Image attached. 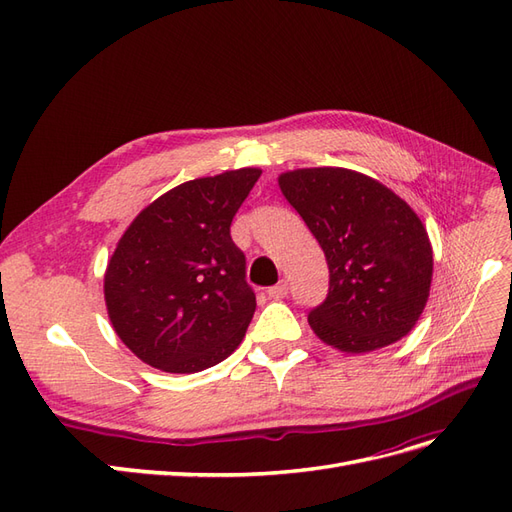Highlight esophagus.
<instances>
[{"instance_id": "obj_1", "label": "esophagus", "mask_w": 512, "mask_h": 512, "mask_svg": "<svg viewBox=\"0 0 512 512\" xmlns=\"http://www.w3.org/2000/svg\"><path fill=\"white\" fill-rule=\"evenodd\" d=\"M267 294H269L271 299H284L286 294H288V284H286V282L275 284V286H271V288L267 290Z\"/></svg>"}]
</instances>
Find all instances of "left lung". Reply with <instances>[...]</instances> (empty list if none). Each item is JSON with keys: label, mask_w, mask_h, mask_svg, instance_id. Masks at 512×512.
Wrapping results in <instances>:
<instances>
[{"label": "left lung", "mask_w": 512, "mask_h": 512, "mask_svg": "<svg viewBox=\"0 0 512 512\" xmlns=\"http://www.w3.org/2000/svg\"><path fill=\"white\" fill-rule=\"evenodd\" d=\"M280 188L327 256V299L307 316L314 333L354 354L408 335L429 297L433 252L406 200L333 166L290 170Z\"/></svg>", "instance_id": "1"}]
</instances>
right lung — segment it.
<instances>
[{"label": "right lung", "instance_id": "right-lung-1", "mask_svg": "<svg viewBox=\"0 0 512 512\" xmlns=\"http://www.w3.org/2000/svg\"><path fill=\"white\" fill-rule=\"evenodd\" d=\"M262 170L185 181L136 215L104 275L108 318L138 359L194 374L235 352L256 309L230 224Z\"/></svg>", "mask_w": 512, "mask_h": 512}]
</instances>
